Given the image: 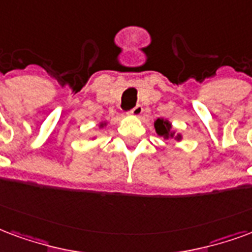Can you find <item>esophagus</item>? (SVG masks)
I'll return each mask as SVG.
<instances>
[{
	"label": "esophagus",
	"instance_id": "esophagus-1",
	"mask_svg": "<svg viewBox=\"0 0 252 252\" xmlns=\"http://www.w3.org/2000/svg\"><path fill=\"white\" fill-rule=\"evenodd\" d=\"M141 113H143V107L141 105H136L135 108H132L131 111L128 112V115H131V116H140Z\"/></svg>",
	"mask_w": 252,
	"mask_h": 252
}]
</instances>
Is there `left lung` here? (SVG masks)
<instances>
[{"label":"left lung","instance_id":"8db88e82","mask_svg":"<svg viewBox=\"0 0 252 252\" xmlns=\"http://www.w3.org/2000/svg\"><path fill=\"white\" fill-rule=\"evenodd\" d=\"M155 131L156 133L163 137L164 140H168V139H175L176 141L182 140V135L180 133H175V131H172V126L168 120H164V119H158V120L154 123Z\"/></svg>","mask_w":252,"mask_h":252}]
</instances>
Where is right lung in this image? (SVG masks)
Here are the masks:
<instances>
[{
  "instance_id": "right-lung-1",
  "label": "right lung",
  "mask_w": 252,
  "mask_h": 252,
  "mask_svg": "<svg viewBox=\"0 0 252 252\" xmlns=\"http://www.w3.org/2000/svg\"><path fill=\"white\" fill-rule=\"evenodd\" d=\"M107 126V123H100V126H100V128H102V126Z\"/></svg>"
}]
</instances>
